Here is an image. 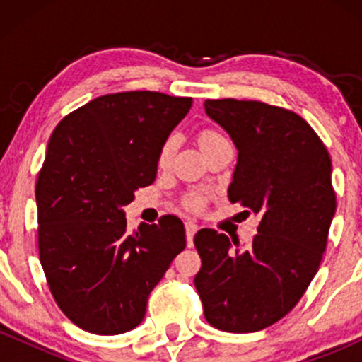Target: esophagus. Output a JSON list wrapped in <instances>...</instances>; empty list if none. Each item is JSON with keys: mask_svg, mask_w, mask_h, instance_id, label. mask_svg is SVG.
<instances>
[{"mask_svg": "<svg viewBox=\"0 0 362 362\" xmlns=\"http://www.w3.org/2000/svg\"><path fill=\"white\" fill-rule=\"evenodd\" d=\"M195 233H197V224H195L194 221H187L185 223V236H187V245H189V247H192Z\"/></svg>", "mask_w": 362, "mask_h": 362, "instance_id": "1", "label": "esophagus"}]
</instances>
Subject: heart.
<instances>
[{"instance_id": "1", "label": "heart", "mask_w": 362, "mask_h": 362, "mask_svg": "<svg viewBox=\"0 0 362 362\" xmlns=\"http://www.w3.org/2000/svg\"><path fill=\"white\" fill-rule=\"evenodd\" d=\"M194 139H195V144H197L199 149H201L202 155H204V156L209 155V153L213 151L216 146L226 143V138H224L221 132H219L218 129H214V127H201L197 132H195ZM172 146H173L172 139H168L167 143L161 146L160 153H158V167H160V168L167 167L170 155H172ZM207 199H209V195H207L206 192H199V190H189V192H185L180 197V206L187 211L199 213V211L204 209Z\"/></svg>"}]
</instances>
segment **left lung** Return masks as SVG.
Segmentation results:
<instances>
[{
  "instance_id": "8db88e82",
  "label": "left lung",
  "mask_w": 362,
  "mask_h": 362,
  "mask_svg": "<svg viewBox=\"0 0 362 362\" xmlns=\"http://www.w3.org/2000/svg\"><path fill=\"white\" fill-rule=\"evenodd\" d=\"M204 107L238 149L228 197L259 216V226L248 247L211 228L197 231L194 284L211 325L259 332L296 306L323 259L337 206L330 155L293 110L235 98Z\"/></svg>"
}]
</instances>
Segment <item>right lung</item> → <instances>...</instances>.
Instances as JSON below:
<instances>
[{
  "label": "right lung",
  "mask_w": 362,
  "mask_h": 362,
  "mask_svg": "<svg viewBox=\"0 0 362 362\" xmlns=\"http://www.w3.org/2000/svg\"><path fill=\"white\" fill-rule=\"evenodd\" d=\"M190 107V97L120 91L54 129L35 184L39 257L57 306L83 330L138 327L149 293L185 248L177 216L129 233L124 206L155 182L158 153Z\"/></svg>",
  "instance_id": "add662e5"
}]
</instances>
